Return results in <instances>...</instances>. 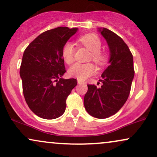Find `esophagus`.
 Wrapping results in <instances>:
<instances>
[{
	"label": "esophagus",
	"mask_w": 157,
	"mask_h": 157,
	"mask_svg": "<svg viewBox=\"0 0 157 157\" xmlns=\"http://www.w3.org/2000/svg\"><path fill=\"white\" fill-rule=\"evenodd\" d=\"M77 83H78L79 85H84V84H86V82H82V81H81L80 80H77Z\"/></svg>",
	"instance_id": "obj_1"
}]
</instances>
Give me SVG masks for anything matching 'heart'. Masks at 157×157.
I'll list each match as a JSON object with an SVG mask.
<instances>
[{
    "label": "heart",
    "instance_id": "1",
    "mask_svg": "<svg viewBox=\"0 0 157 157\" xmlns=\"http://www.w3.org/2000/svg\"><path fill=\"white\" fill-rule=\"evenodd\" d=\"M77 43L88 49L90 52V59L99 65H104L107 60V56L105 52L101 50V41L98 36L94 33H88L82 36L77 39ZM75 48L72 43L68 42L63 44L61 50L62 58L68 64L72 63L75 60ZM95 66L92 63H75L69 69V75L75 77L77 80H84L88 77L95 74Z\"/></svg>",
    "mask_w": 157,
    "mask_h": 157
}]
</instances>
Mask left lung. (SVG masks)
Returning a JSON list of instances; mask_svg holds the SVG:
<instances>
[{
	"label": "left lung",
	"instance_id": "left-lung-1",
	"mask_svg": "<svg viewBox=\"0 0 157 157\" xmlns=\"http://www.w3.org/2000/svg\"><path fill=\"white\" fill-rule=\"evenodd\" d=\"M109 50V65L101 75L100 88L88 85L84 106L88 114L107 118L116 114L129 97L135 71L133 56L124 40L105 28H98Z\"/></svg>",
	"mask_w": 157,
	"mask_h": 157
}]
</instances>
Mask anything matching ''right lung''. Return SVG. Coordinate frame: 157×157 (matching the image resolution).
Instances as JSON below:
<instances>
[{
	"label": "right lung",
	"instance_id": "right-lung-1",
	"mask_svg": "<svg viewBox=\"0 0 157 157\" xmlns=\"http://www.w3.org/2000/svg\"><path fill=\"white\" fill-rule=\"evenodd\" d=\"M78 28L58 27L41 33L24 51L20 75L25 99L36 116L55 119L65 112L66 99L76 79H63L66 72L61 50Z\"/></svg>",
	"mask_w": 157,
	"mask_h": 157
}]
</instances>
